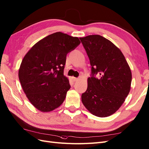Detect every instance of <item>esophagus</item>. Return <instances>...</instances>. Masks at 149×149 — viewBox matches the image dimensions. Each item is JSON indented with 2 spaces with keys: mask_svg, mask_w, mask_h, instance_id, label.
<instances>
[{
  "mask_svg": "<svg viewBox=\"0 0 149 149\" xmlns=\"http://www.w3.org/2000/svg\"><path fill=\"white\" fill-rule=\"evenodd\" d=\"M73 79L74 81H78L79 79H78V78H74V77H73Z\"/></svg>",
  "mask_w": 149,
  "mask_h": 149,
  "instance_id": "obj_1",
  "label": "esophagus"
}]
</instances>
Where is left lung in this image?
<instances>
[{
	"instance_id": "1",
	"label": "left lung",
	"mask_w": 149,
	"mask_h": 149,
	"mask_svg": "<svg viewBox=\"0 0 149 149\" xmlns=\"http://www.w3.org/2000/svg\"><path fill=\"white\" fill-rule=\"evenodd\" d=\"M91 66L92 76L81 95L85 107L94 116L114 114L130 90L132 73L124 55L114 43L99 35L79 38ZM98 73L99 79L94 77Z\"/></svg>"
}]
</instances>
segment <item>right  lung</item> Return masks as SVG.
<instances>
[{
  "mask_svg": "<svg viewBox=\"0 0 149 149\" xmlns=\"http://www.w3.org/2000/svg\"><path fill=\"white\" fill-rule=\"evenodd\" d=\"M80 43L78 37L59 31L40 40L24 57L19 80L26 96L38 111H52L65 101L71 87L64 76L66 55Z\"/></svg>",
  "mask_w": 149,
  "mask_h": 149,
  "instance_id": "obj_1",
  "label": "right lung"
}]
</instances>
